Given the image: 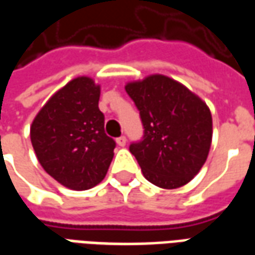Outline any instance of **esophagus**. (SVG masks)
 <instances>
[{
    "label": "esophagus",
    "mask_w": 255,
    "mask_h": 255,
    "mask_svg": "<svg viewBox=\"0 0 255 255\" xmlns=\"http://www.w3.org/2000/svg\"><path fill=\"white\" fill-rule=\"evenodd\" d=\"M117 144L120 146V147H124L126 146V143H127V138L124 136V135H122V136H119V138L116 139Z\"/></svg>",
    "instance_id": "1"
}]
</instances>
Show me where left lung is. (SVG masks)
Returning a JSON list of instances; mask_svg holds the SVG:
<instances>
[{"instance_id": "8db88e82", "label": "left lung", "mask_w": 255, "mask_h": 255, "mask_svg": "<svg viewBox=\"0 0 255 255\" xmlns=\"http://www.w3.org/2000/svg\"><path fill=\"white\" fill-rule=\"evenodd\" d=\"M126 91L143 126L142 139L129 144L143 176L161 188L187 184L205 164L212 143L206 104L164 75L128 83Z\"/></svg>"}]
</instances>
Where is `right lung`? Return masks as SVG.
I'll use <instances>...</instances> for the list:
<instances>
[{
	"label": "right lung",
	"instance_id": "obj_1",
	"mask_svg": "<svg viewBox=\"0 0 255 255\" xmlns=\"http://www.w3.org/2000/svg\"><path fill=\"white\" fill-rule=\"evenodd\" d=\"M98 101L100 86L93 79H73L47 101L31 126L39 164L58 183L78 191L105 177L116 147L105 133Z\"/></svg>",
	"mask_w": 255,
	"mask_h": 255
}]
</instances>
